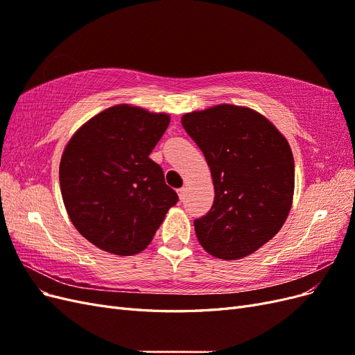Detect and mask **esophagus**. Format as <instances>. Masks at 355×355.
Instances as JSON below:
<instances>
[{
    "instance_id": "1",
    "label": "esophagus",
    "mask_w": 355,
    "mask_h": 355,
    "mask_svg": "<svg viewBox=\"0 0 355 355\" xmlns=\"http://www.w3.org/2000/svg\"><path fill=\"white\" fill-rule=\"evenodd\" d=\"M178 194H179L180 201H184V200H185V196H187V189H185V188H179V189H178Z\"/></svg>"
}]
</instances>
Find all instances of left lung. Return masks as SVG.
Returning <instances> with one entry per match:
<instances>
[{"instance_id":"8db88e82","label":"left lung","mask_w":355,"mask_h":355,"mask_svg":"<svg viewBox=\"0 0 355 355\" xmlns=\"http://www.w3.org/2000/svg\"><path fill=\"white\" fill-rule=\"evenodd\" d=\"M206 157L214 201L194 220L204 250L225 261L250 254L280 231L292 207L295 161L286 137L253 110L218 105L182 116Z\"/></svg>"}]
</instances>
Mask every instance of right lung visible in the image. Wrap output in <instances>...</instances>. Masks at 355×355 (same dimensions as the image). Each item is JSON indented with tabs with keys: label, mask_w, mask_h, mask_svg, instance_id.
I'll use <instances>...</instances> for the list:
<instances>
[{
	"label": "right lung",
	"mask_w": 355,
	"mask_h": 355,
	"mask_svg": "<svg viewBox=\"0 0 355 355\" xmlns=\"http://www.w3.org/2000/svg\"><path fill=\"white\" fill-rule=\"evenodd\" d=\"M168 123L166 114L116 105L85 123L63 151V202L73 227L99 249L142 252L179 201L149 158Z\"/></svg>",
	"instance_id": "1"
}]
</instances>
